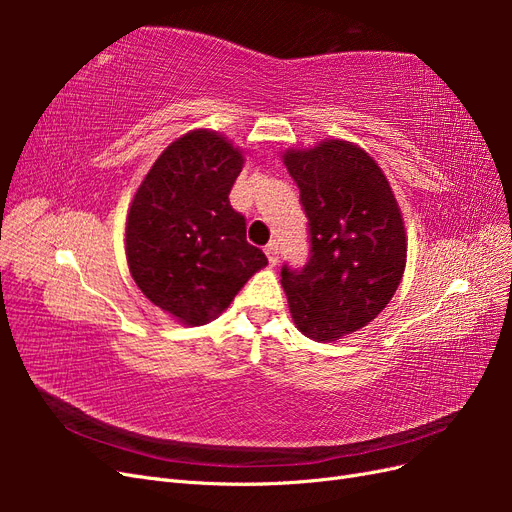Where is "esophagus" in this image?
Wrapping results in <instances>:
<instances>
[{
	"instance_id": "34e87169",
	"label": "esophagus",
	"mask_w": 512,
	"mask_h": 512,
	"mask_svg": "<svg viewBox=\"0 0 512 512\" xmlns=\"http://www.w3.org/2000/svg\"><path fill=\"white\" fill-rule=\"evenodd\" d=\"M265 254H267V258H269L271 265H275V262L280 260V243H277V241L267 243V247H265Z\"/></svg>"
}]
</instances>
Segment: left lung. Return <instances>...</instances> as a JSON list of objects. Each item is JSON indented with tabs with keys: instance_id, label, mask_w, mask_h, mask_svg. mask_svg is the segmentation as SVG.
Returning <instances> with one entry per match:
<instances>
[{
	"instance_id": "8db88e82",
	"label": "left lung",
	"mask_w": 512,
	"mask_h": 512,
	"mask_svg": "<svg viewBox=\"0 0 512 512\" xmlns=\"http://www.w3.org/2000/svg\"><path fill=\"white\" fill-rule=\"evenodd\" d=\"M307 218L309 258L282 267L297 329L316 342L354 333L393 299L406 267L404 220L391 185L363 149L327 141L284 153Z\"/></svg>"
}]
</instances>
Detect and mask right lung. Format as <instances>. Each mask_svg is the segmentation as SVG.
<instances>
[{
  "label": "right lung",
  "instance_id": "1",
  "mask_svg": "<svg viewBox=\"0 0 512 512\" xmlns=\"http://www.w3.org/2000/svg\"><path fill=\"white\" fill-rule=\"evenodd\" d=\"M241 151L194 130L170 145L138 188L126 222L130 273L145 297L185 324L218 318L267 265L245 239V215L228 194Z\"/></svg>",
  "mask_w": 512,
  "mask_h": 512
}]
</instances>
